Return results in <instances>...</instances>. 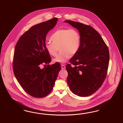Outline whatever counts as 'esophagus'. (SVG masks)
<instances>
[{
	"label": "esophagus",
	"instance_id": "obj_1",
	"mask_svg": "<svg viewBox=\"0 0 123 123\" xmlns=\"http://www.w3.org/2000/svg\"><path fill=\"white\" fill-rule=\"evenodd\" d=\"M61 68H62V69H65V66L64 64H62L61 65Z\"/></svg>",
	"mask_w": 123,
	"mask_h": 123
}]
</instances>
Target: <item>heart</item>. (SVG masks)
I'll list each match as a JSON object with an SVG mask.
<instances>
[{
  "instance_id": "obj_1",
  "label": "heart",
  "mask_w": 123,
  "mask_h": 123,
  "mask_svg": "<svg viewBox=\"0 0 123 123\" xmlns=\"http://www.w3.org/2000/svg\"><path fill=\"white\" fill-rule=\"evenodd\" d=\"M80 36L74 29H60L57 30L50 37L52 42H47L45 47L49 54L56 56L60 49V52L55 59V62L64 63L78 51L80 45Z\"/></svg>"
}]
</instances>
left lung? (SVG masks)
I'll return each instance as SVG.
<instances>
[{
	"mask_svg": "<svg viewBox=\"0 0 123 123\" xmlns=\"http://www.w3.org/2000/svg\"><path fill=\"white\" fill-rule=\"evenodd\" d=\"M64 22L78 30L81 40L78 51L66 67L67 82L75 95L89 96L101 87L106 76L109 49L101 35L92 26L71 20Z\"/></svg>",
	"mask_w": 123,
	"mask_h": 123,
	"instance_id": "obj_1",
	"label": "left lung"
}]
</instances>
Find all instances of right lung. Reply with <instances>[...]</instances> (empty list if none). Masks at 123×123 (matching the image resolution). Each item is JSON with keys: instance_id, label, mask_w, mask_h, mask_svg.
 <instances>
[{"instance_id": "1", "label": "right lung", "mask_w": 123, "mask_h": 123, "mask_svg": "<svg viewBox=\"0 0 123 123\" xmlns=\"http://www.w3.org/2000/svg\"><path fill=\"white\" fill-rule=\"evenodd\" d=\"M57 21L55 18L31 27L20 37L15 46L14 74L24 91L34 97H43L50 93L61 68L57 62L41 68V65L51 62L45 47L46 36Z\"/></svg>"}]
</instances>
